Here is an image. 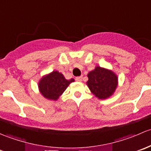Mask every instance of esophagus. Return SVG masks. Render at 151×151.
<instances>
[{
  "mask_svg": "<svg viewBox=\"0 0 151 151\" xmlns=\"http://www.w3.org/2000/svg\"><path fill=\"white\" fill-rule=\"evenodd\" d=\"M75 79H76V81H82V76H79V77H76Z\"/></svg>",
  "mask_w": 151,
  "mask_h": 151,
  "instance_id": "34e87169",
  "label": "esophagus"
}]
</instances>
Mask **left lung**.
Segmentation results:
<instances>
[{"label": "left lung", "instance_id": "left-lung-1", "mask_svg": "<svg viewBox=\"0 0 151 151\" xmlns=\"http://www.w3.org/2000/svg\"><path fill=\"white\" fill-rule=\"evenodd\" d=\"M87 86L99 99H106L113 94L118 84L117 76L112 71L97 67L88 74Z\"/></svg>", "mask_w": 151, "mask_h": 151}]
</instances>
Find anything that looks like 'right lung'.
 Here are the masks:
<instances>
[{"mask_svg": "<svg viewBox=\"0 0 151 151\" xmlns=\"http://www.w3.org/2000/svg\"><path fill=\"white\" fill-rule=\"evenodd\" d=\"M73 81V78L66 80L63 74L58 71H53L49 75L42 78L38 83V87L43 97L49 99L57 100L70 83Z\"/></svg>", "mask_w": 151, "mask_h": 151, "instance_id": "1", "label": "right lung"}]
</instances>
